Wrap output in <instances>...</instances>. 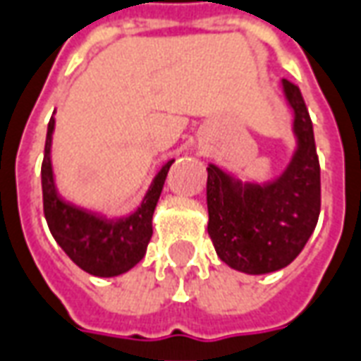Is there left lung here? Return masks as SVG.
Returning <instances> with one entry per match:
<instances>
[{"instance_id": "obj_1", "label": "left lung", "mask_w": 361, "mask_h": 361, "mask_svg": "<svg viewBox=\"0 0 361 361\" xmlns=\"http://www.w3.org/2000/svg\"><path fill=\"white\" fill-rule=\"evenodd\" d=\"M282 93L293 114L295 147L280 175L252 183L208 165V233L217 257L245 274H270L293 262L321 212V169L307 106L288 79Z\"/></svg>"}]
</instances>
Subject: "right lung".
I'll return each mask as SVG.
<instances>
[{
	"label": "right lung",
	"instance_id": "add662e5",
	"mask_svg": "<svg viewBox=\"0 0 361 361\" xmlns=\"http://www.w3.org/2000/svg\"><path fill=\"white\" fill-rule=\"evenodd\" d=\"M54 126L56 120L52 118L46 132L42 161V200L50 233L81 270L99 278L124 274L145 257L153 233V212L175 159L161 167L135 212L126 217H109L60 196L52 169Z\"/></svg>",
	"mask_w": 361,
	"mask_h": 361
}]
</instances>
